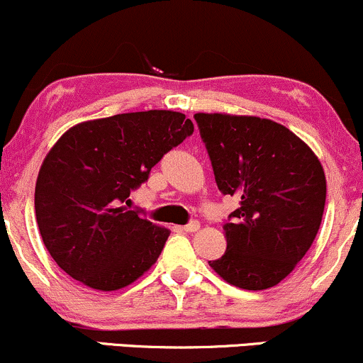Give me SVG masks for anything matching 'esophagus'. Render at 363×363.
Wrapping results in <instances>:
<instances>
[{
    "mask_svg": "<svg viewBox=\"0 0 363 363\" xmlns=\"http://www.w3.org/2000/svg\"><path fill=\"white\" fill-rule=\"evenodd\" d=\"M198 229H200V222L198 220H191L189 224L182 225V230H184V233H196Z\"/></svg>",
    "mask_w": 363,
    "mask_h": 363,
    "instance_id": "esophagus-1",
    "label": "esophagus"
}]
</instances>
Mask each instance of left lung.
<instances>
[{
    "label": "left lung",
    "mask_w": 363,
    "mask_h": 363,
    "mask_svg": "<svg viewBox=\"0 0 363 363\" xmlns=\"http://www.w3.org/2000/svg\"><path fill=\"white\" fill-rule=\"evenodd\" d=\"M222 194L240 198L227 217V250L210 267L250 291L272 288L312 246L325 205V175L312 150L281 123L196 113Z\"/></svg>",
    "instance_id": "8db88e82"
}]
</instances>
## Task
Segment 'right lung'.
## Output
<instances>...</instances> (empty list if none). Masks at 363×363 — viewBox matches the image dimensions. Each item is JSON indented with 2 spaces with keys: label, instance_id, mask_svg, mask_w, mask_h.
I'll list each match as a JSON object with an SVG mask.
<instances>
[{
  "label": "right lung",
  "instance_id": "add662e5",
  "mask_svg": "<svg viewBox=\"0 0 363 363\" xmlns=\"http://www.w3.org/2000/svg\"><path fill=\"white\" fill-rule=\"evenodd\" d=\"M193 130L184 113L150 110L77 123L58 139L39 170L34 206L60 269L89 288L115 291L157 262L170 230L123 203Z\"/></svg>",
  "mask_w": 363,
  "mask_h": 363
}]
</instances>
